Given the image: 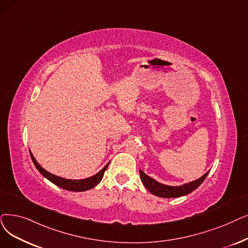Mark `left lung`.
I'll use <instances>...</instances> for the list:
<instances>
[{"mask_svg":"<svg viewBox=\"0 0 248 248\" xmlns=\"http://www.w3.org/2000/svg\"><path fill=\"white\" fill-rule=\"evenodd\" d=\"M208 174L209 172H207L206 174H203L201 178L195 181H191L189 184H186L184 186H169L159 184V182H157L156 180H154L153 178H151L146 173H144L142 170H140V176H141V179L143 181L145 187L151 193H153V195L161 198H178V197L188 195L189 192L197 189L202 184V181L207 177Z\"/></svg>","mask_w":248,"mask_h":248,"instance_id":"1","label":"left lung"}]
</instances>
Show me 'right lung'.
I'll list each match as a JSON object with an SVG mask.
<instances>
[{"label":"right lung","instance_id":"obj_1","mask_svg":"<svg viewBox=\"0 0 248 248\" xmlns=\"http://www.w3.org/2000/svg\"><path fill=\"white\" fill-rule=\"evenodd\" d=\"M30 156H31L32 161H33L35 167L37 168V170L42 175H44L46 178H47L49 181H51L52 184H55L56 186L63 188V189L71 190V191H85V190H88L90 188H93L95 186H97L101 181V179L104 175V172L107 169V167H108V164H109V163H107L101 171H99L97 174H95L91 177H88L86 179H80V180H72V179H66V178H62V177L49 173L48 171L42 168L37 163V161L35 160V158L33 157V155H32L31 152H30Z\"/></svg>","mask_w":248,"mask_h":248}]
</instances>
